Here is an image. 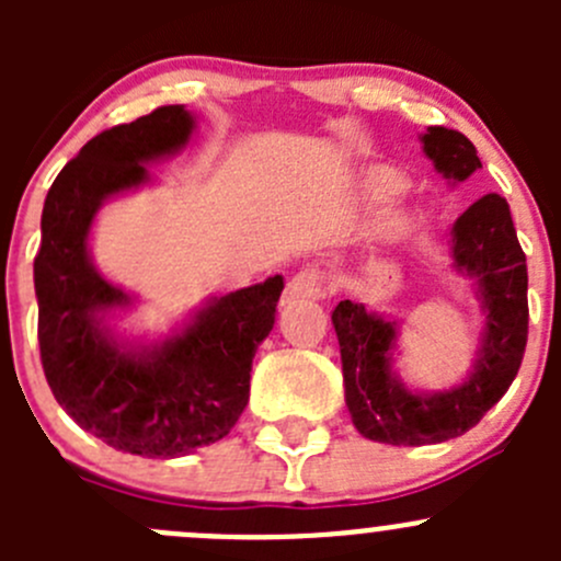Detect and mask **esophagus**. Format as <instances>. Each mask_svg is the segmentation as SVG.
Masks as SVG:
<instances>
[{"label":"esophagus","instance_id":"1","mask_svg":"<svg viewBox=\"0 0 561 561\" xmlns=\"http://www.w3.org/2000/svg\"><path fill=\"white\" fill-rule=\"evenodd\" d=\"M325 293V274H322L317 265H307L298 274H293V279L285 287V304L307 301V298H322Z\"/></svg>","mask_w":561,"mask_h":561}]
</instances>
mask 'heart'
<instances>
[{"label": "heart", "instance_id": "obj_1", "mask_svg": "<svg viewBox=\"0 0 561 561\" xmlns=\"http://www.w3.org/2000/svg\"><path fill=\"white\" fill-rule=\"evenodd\" d=\"M399 190H401V179L396 173H390V171L371 173L369 192H371V197H375V201H388V197L396 195Z\"/></svg>", "mask_w": 561, "mask_h": 561}]
</instances>
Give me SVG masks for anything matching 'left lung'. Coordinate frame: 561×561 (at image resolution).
I'll list each match as a JSON object with an SVG mask.
<instances>
[{
	"label": "left lung",
	"mask_w": 561,
	"mask_h": 561,
	"mask_svg": "<svg viewBox=\"0 0 561 561\" xmlns=\"http://www.w3.org/2000/svg\"><path fill=\"white\" fill-rule=\"evenodd\" d=\"M423 149L434 168L454 181L483 168L472 140L456 129L428 127ZM454 260L478 276L485 333L472 377L448 393H410L396 380L390 371L396 328L382 317L353 301H339L331 312L350 415L355 428L375 443L432 445L461 437L507 393L522 369L529 333L526 254L505 197L483 195L456 219Z\"/></svg>",
	"instance_id": "8db88e82"
}]
</instances>
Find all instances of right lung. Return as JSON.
I'll return each mask as SVG.
<instances>
[{"instance_id": "obj_1", "label": "right lung", "mask_w": 561, "mask_h": 561, "mask_svg": "<svg viewBox=\"0 0 561 561\" xmlns=\"http://www.w3.org/2000/svg\"><path fill=\"white\" fill-rule=\"evenodd\" d=\"M190 133L184 105H162L89 140L50 184L35 257L39 360L56 401L105 445L146 458L186 456L230 434L285 287L271 276L230 293L149 353H124L100 328L98 314L129 298L89 263L94 214L107 195L144 184V162L181 149Z\"/></svg>"}]
</instances>
